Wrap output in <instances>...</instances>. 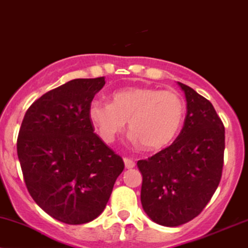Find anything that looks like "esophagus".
<instances>
[{
    "label": "esophagus",
    "instance_id": "34e87169",
    "mask_svg": "<svg viewBox=\"0 0 248 248\" xmlns=\"http://www.w3.org/2000/svg\"><path fill=\"white\" fill-rule=\"evenodd\" d=\"M124 164H125V167H126L127 170H131V168H133L136 166V162L130 158H124Z\"/></svg>",
    "mask_w": 248,
    "mask_h": 248
}]
</instances>
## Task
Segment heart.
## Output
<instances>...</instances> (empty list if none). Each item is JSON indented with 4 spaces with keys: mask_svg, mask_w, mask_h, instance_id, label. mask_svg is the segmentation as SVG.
Returning <instances> with one entry per match:
<instances>
[{
    "mask_svg": "<svg viewBox=\"0 0 248 248\" xmlns=\"http://www.w3.org/2000/svg\"><path fill=\"white\" fill-rule=\"evenodd\" d=\"M186 113L181 96L170 90L135 87L115 92L111 103L93 101L89 119L106 142H112L129 122L130 132L146 150H160L174 140Z\"/></svg>",
    "mask_w": 248,
    "mask_h": 248,
    "instance_id": "heart-1",
    "label": "heart"
}]
</instances>
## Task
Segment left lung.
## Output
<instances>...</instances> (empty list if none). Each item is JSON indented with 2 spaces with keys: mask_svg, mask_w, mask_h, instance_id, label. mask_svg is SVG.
I'll list each match as a JSON object with an SVG mask.
<instances>
[{
  "mask_svg": "<svg viewBox=\"0 0 248 248\" xmlns=\"http://www.w3.org/2000/svg\"><path fill=\"white\" fill-rule=\"evenodd\" d=\"M187 100L185 124L170 146L137 162L147 216L164 226L197 217L222 179L225 127L210 101L179 82Z\"/></svg>",
  "mask_w": 248,
  "mask_h": 248,
  "instance_id": "8db88e82",
  "label": "left lung"
}]
</instances>
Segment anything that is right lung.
I'll return each mask as SVG.
<instances>
[{"mask_svg":"<svg viewBox=\"0 0 248 248\" xmlns=\"http://www.w3.org/2000/svg\"><path fill=\"white\" fill-rule=\"evenodd\" d=\"M104 78H75L44 94L25 112L17 154L28 191L46 214L80 225L102 214L122 156L94 133L89 106Z\"/></svg>","mask_w":248,"mask_h":248,"instance_id":"right-lung-1","label":"right lung"}]
</instances>
